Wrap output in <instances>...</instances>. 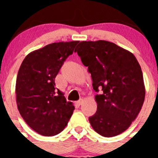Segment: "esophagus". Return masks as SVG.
Here are the masks:
<instances>
[{"label": "esophagus", "mask_w": 158, "mask_h": 158, "mask_svg": "<svg viewBox=\"0 0 158 158\" xmlns=\"http://www.w3.org/2000/svg\"><path fill=\"white\" fill-rule=\"evenodd\" d=\"M82 103H83V100L82 99H80V100H79V101H77L76 102V106H80L82 104Z\"/></svg>", "instance_id": "34e87169"}]
</instances>
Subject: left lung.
I'll use <instances>...</instances> for the list:
<instances>
[{
  "instance_id": "1",
  "label": "left lung",
  "mask_w": 158,
  "mask_h": 158,
  "mask_svg": "<svg viewBox=\"0 0 158 158\" xmlns=\"http://www.w3.org/2000/svg\"><path fill=\"white\" fill-rule=\"evenodd\" d=\"M88 66L97 111L92 128L106 138L125 131L139 114L145 97L141 68L132 52L106 40L82 41L75 49Z\"/></svg>"
}]
</instances>
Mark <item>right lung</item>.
Masks as SVG:
<instances>
[{
	"instance_id": "obj_1",
	"label": "right lung",
	"mask_w": 158,
	"mask_h": 158,
	"mask_svg": "<svg viewBox=\"0 0 158 158\" xmlns=\"http://www.w3.org/2000/svg\"><path fill=\"white\" fill-rule=\"evenodd\" d=\"M79 41L48 44L30 52L19 69L16 101L20 115L44 136L58 135L67 125L75 107L55 88V78Z\"/></svg>"
}]
</instances>
